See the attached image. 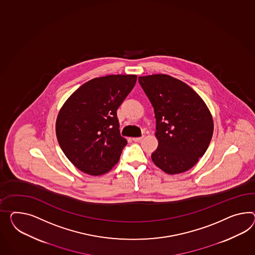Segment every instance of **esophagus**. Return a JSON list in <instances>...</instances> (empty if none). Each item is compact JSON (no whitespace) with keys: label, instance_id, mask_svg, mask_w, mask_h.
I'll return each mask as SVG.
<instances>
[{"label":"esophagus","instance_id":"1","mask_svg":"<svg viewBox=\"0 0 255 255\" xmlns=\"http://www.w3.org/2000/svg\"><path fill=\"white\" fill-rule=\"evenodd\" d=\"M142 138H143V136H142V137H132V140H133V141H135V142H139Z\"/></svg>","mask_w":255,"mask_h":255}]
</instances>
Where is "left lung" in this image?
<instances>
[{"label": "left lung", "mask_w": 255, "mask_h": 255, "mask_svg": "<svg viewBox=\"0 0 255 255\" xmlns=\"http://www.w3.org/2000/svg\"><path fill=\"white\" fill-rule=\"evenodd\" d=\"M156 119L158 147L152 162L167 174L193 167L209 146L214 122L196 92L179 79L157 74L138 77Z\"/></svg>", "instance_id": "1"}]
</instances>
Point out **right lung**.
<instances>
[{"instance_id": "obj_1", "label": "right lung", "mask_w": 255, "mask_h": 255, "mask_svg": "<svg viewBox=\"0 0 255 255\" xmlns=\"http://www.w3.org/2000/svg\"><path fill=\"white\" fill-rule=\"evenodd\" d=\"M137 81L136 75H110L79 87L59 112L56 137L68 160L92 176L107 173L128 143L120 135L118 107Z\"/></svg>"}]
</instances>
